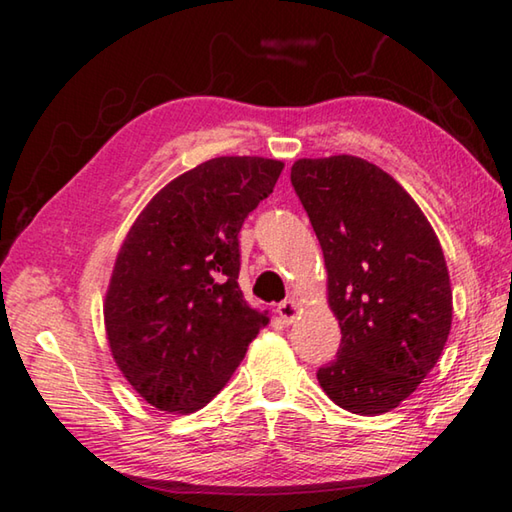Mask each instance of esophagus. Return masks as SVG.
Instances as JSON below:
<instances>
[{"instance_id":"esophagus-1","label":"esophagus","mask_w":512,"mask_h":512,"mask_svg":"<svg viewBox=\"0 0 512 512\" xmlns=\"http://www.w3.org/2000/svg\"><path fill=\"white\" fill-rule=\"evenodd\" d=\"M277 314H280V318L284 320V323H293V318L298 316V305H296V300H284V302H280V305H277Z\"/></svg>"}]
</instances>
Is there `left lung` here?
Masks as SVG:
<instances>
[{"label": "left lung", "mask_w": 512, "mask_h": 512, "mask_svg": "<svg viewBox=\"0 0 512 512\" xmlns=\"http://www.w3.org/2000/svg\"><path fill=\"white\" fill-rule=\"evenodd\" d=\"M291 185L323 248L341 325V348L318 368V384L345 411H391L436 366L452 327L440 241L418 203L368 160H298Z\"/></svg>", "instance_id": "8db88e82"}]
</instances>
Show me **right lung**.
Listing matches in <instances>:
<instances>
[{"label": "right lung", "instance_id": "1", "mask_svg": "<svg viewBox=\"0 0 512 512\" xmlns=\"http://www.w3.org/2000/svg\"><path fill=\"white\" fill-rule=\"evenodd\" d=\"M284 164L214 158L153 196L121 244L106 293L119 370L155 409H203L268 323L239 289V230Z\"/></svg>", "mask_w": 512, "mask_h": 512}]
</instances>
